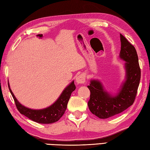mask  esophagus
<instances>
[{
    "mask_svg": "<svg viewBox=\"0 0 150 150\" xmlns=\"http://www.w3.org/2000/svg\"><path fill=\"white\" fill-rule=\"evenodd\" d=\"M85 75L84 74H79L78 76H77V77L76 78V83H84L85 82Z\"/></svg>",
    "mask_w": 150,
    "mask_h": 150,
    "instance_id": "esophagus-1",
    "label": "esophagus"
}]
</instances>
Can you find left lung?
I'll use <instances>...</instances> for the list:
<instances>
[{"mask_svg": "<svg viewBox=\"0 0 150 150\" xmlns=\"http://www.w3.org/2000/svg\"><path fill=\"white\" fill-rule=\"evenodd\" d=\"M120 57L126 61V79L121 90L115 96H111L103 89L98 81L91 80L88 88L91 92L88 108L100 119H106L120 114L133 105L141 79V69L135 48L120 34Z\"/></svg>", "mask_w": 150, "mask_h": 150, "instance_id": "left-lung-1", "label": "left lung"}]
</instances>
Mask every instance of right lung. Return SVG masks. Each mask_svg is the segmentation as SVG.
I'll return each mask as SVG.
<instances>
[{
    "instance_id": "add662e5",
    "label": "right lung",
    "mask_w": 150,
    "mask_h": 150,
    "mask_svg": "<svg viewBox=\"0 0 150 150\" xmlns=\"http://www.w3.org/2000/svg\"><path fill=\"white\" fill-rule=\"evenodd\" d=\"M8 87L14 99L16 108L20 113L22 115H24L25 117L31 120L38 123H42V124H51V123L58 121L62 117L67 109V103L72 92L76 89L74 82L72 81L65 88L61 96L54 104L45 109L32 110L22 105L15 97L9 84Z\"/></svg>"
}]
</instances>
